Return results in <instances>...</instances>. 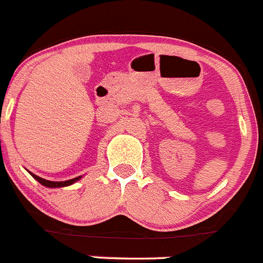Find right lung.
I'll return each instance as SVG.
<instances>
[{
    "mask_svg": "<svg viewBox=\"0 0 263 263\" xmlns=\"http://www.w3.org/2000/svg\"><path fill=\"white\" fill-rule=\"evenodd\" d=\"M31 176H33V178H35L36 181H38L41 184L46 185V187H49V188H55V187H66V185H70L72 184V183H75L76 181H79L80 179V177H76V178H72V179H68V181H65V182H52V181H46V179L41 178V177L35 176V174L30 173Z\"/></svg>",
    "mask_w": 263,
    "mask_h": 263,
    "instance_id": "add662e5",
    "label": "right lung"
}]
</instances>
